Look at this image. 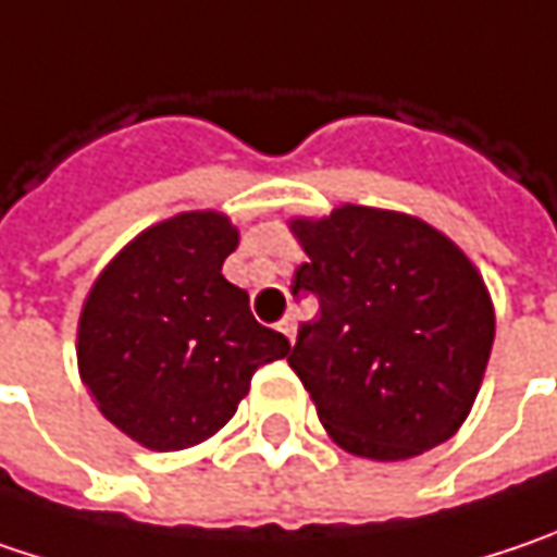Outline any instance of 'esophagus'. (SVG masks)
Returning <instances> with one entry per match:
<instances>
[{
    "label": "esophagus",
    "mask_w": 557,
    "mask_h": 557,
    "mask_svg": "<svg viewBox=\"0 0 557 557\" xmlns=\"http://www.w3.org/2000/svg\"><path fill=\"white\" fill-rule=\"evenodd\" d=\"M277 327L283 331V334H286V341H289V344L296 341V314H286V318L280 321Z\"/></svg>",
    "instance_id": "34e87169"
}]
</instances>
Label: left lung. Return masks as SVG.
I'll return each instance as SVG.
<instances>
[{
	"mask_svg": "<svg viewBox=\"0 0 557 557\" xmlns=\"http://www.w3.org/2000/svg\"><path fill=\"white\" fill-rule=\"evenodd\" d=\"M318 299L289 366L344 450L407 460L447 442L473 407L495 311L470 258L407 213L346 205L293 220Z\"/></svg>",
	"mask_w": 557,
	"mask_h": 557,
	"instance_id": "8db88e82",
	"label": "left lung"
}]
</instances>
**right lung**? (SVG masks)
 I'll use <instances>...</instances> for the list:
<instances>
[{
	"mask_svg": "<svg viewBox=\"0 0 557 557\" xmlns=\"http://www.w3.org/2000/svg\"><path fill=\"white\" fill-rule=\"evenodd\" d=\"M239 233L223 213H180L145 230L97 277L78 324V366L100 412L150 450L220 432L251 375L289 352L223 277Z\"/></svg>",
	"mask_w": 557,
	"mask_h": 557,
	"instance_id": "right-lung-1",
	"label": "right lung"
}]
</instances>
